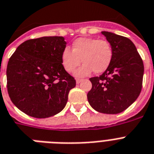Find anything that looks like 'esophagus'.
<instances>
[{"label":"esophagus","instance_id":"obj_1","mask_svg":"<svg viewBox=\"0 0 154 154\" xmlns=\"http://www.w3.org/2000/svg\"><path fill=\"white\" fill-rule=\"evenodd\" d=\"M82 81H83V79H80V78H77V80H76V81H77V84H79L80 82H81Z\"/></svg>","mask_w":154,"mask_h":154}]
</instances>
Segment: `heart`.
I'll list each match as a JSON object with an SVG mask.
<instances>
[{
	"instance_id": "obj_1",
	"label": "heart",
	"mask_w": 154,
	"mask_h": 154,
	"mask_svg": "<svg viewBox=\"0 0 154 154\" xmlns=\"http://www.w3.org/2000/svg\"><path fill=\"white\" fill-rule=\"evenodd\" d=\"M112 56L113 51L108 41L95 38H79L73 41L72 51L69 48L63 50L61 59L63 68L68 73L74 72L81 62L85 63L76 74L86 76L92 70L95 73L104 72L112 62Z\"/></svg>"
}]
</instances>
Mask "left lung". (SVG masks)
Listing matches in <instances>:
<instances>
[{
	"instance_id": "left-lung-1",
	"label": "left lung",
	"mask_w": 154,
	"mask_h": 154,
	"mask_svg": "<svg viewBox=\"0 0 154 154\" xmlns=\"http://www.w3.org/2000/svg\"><path fill=\"white\" fill-rule=\"evenodd\" d=\"M113 51L112 62L100 77L89 78L92 88L87 97L96 111L104 114L123 112L136 100L142 88L143 62L129 38L102 32Z\"/></svg>"
}]
</instances>
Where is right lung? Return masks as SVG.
<instances>
[{
	"label": "right lung",
	"mask_w": 154,
	"mask_h": 154,
	"mask_svg": "<svg viewBox=\"0 0 154 154\" xmlns=\"http://www.w3.org/2000/svg\"><path fill=\"white\" fill-rule=\"evenodd\" d=\"M66 42L62 36L32 38L21 43L7 66V88L21 112L44 119L59 113L76 80L62 64Z\"/></svg>",
	"instance_id": "obj_1"
}]
</instances>
